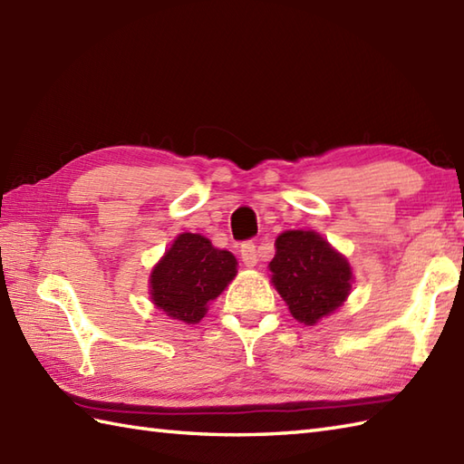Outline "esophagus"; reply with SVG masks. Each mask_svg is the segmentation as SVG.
I'll return each instance as SVG.
<instances>
[{
	"mask_svg": "<svg viewBox=\"0 0 464 464\" xmlns=\"http://www.w3.org/2000/svg\"><path fill=\"white\" fill-rule=\"evenodd\" d=\"M241 259L243 263L247 265V267H255L259 261V255H257V245H255L253 241H245L241 245Z\"/></svg>",
	"mask_w": 464,
	"mask_h": 464,
	"instance_id": "34e87169",
	"label": "esophagus"
}]
</instances>
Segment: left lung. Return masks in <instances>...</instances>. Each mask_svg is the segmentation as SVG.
<instances>
[{
  "label": "left lung",
  "instance_id": "1",
  "mask_svg": "<svg viewBox=\"0 0 464 464\" xmlns=\"http://www.w3.org/2000/svg\"><path fill=\"white\" fill-rule=\"evenodd\" d=\"M271 281L295 319L314 324L347 301L349 261L314 231H285L275 241Z\"/></svg>",
  "mask_w": 464,
  "mask_h": 464
}]
</instances>
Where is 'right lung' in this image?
Returning <instances> with one entry per match:
<instances>
[{"mask_svg":"<svg viewBox=\"0 0 464 464\" xmlns=\"http://www.w3.org/2000/svg\"><path fill=\"white\" fill-rule=\"evenodd\" d=\"M235 275L233 253L213 247L199 233H181L151 271V301L167 317L195 324Z\"/></svg>","mask_w":464,"mask_h":464,"instance_id":"1","label":"right lung"}]
</instances>
